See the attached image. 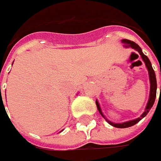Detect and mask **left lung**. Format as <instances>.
<instances>
[{"label": "left lung", "instance_id": "1", "mask_svg": "<svg viewBox=\"0 0 161 161\" xmlns=\"http://www.w3.org/2000/svg\"><path fill=\"white\" fill-rule=\"evenodd\" d=\"M122 42L125 45V47H132L133 49L134 50H136L138 53H140V55L142 56V58L143 60V62L145 63L146 67H147V70L149 71V77H150V83H151V90H150V97H149V101L147 103V106H146L145 108V111L142 113V114L138 117V118H136V119H134V120L132 121H128V122H125V123H122V124H115V123H113V122H111V121H108L105 116H104V114H103L102 111H101V108L99 107V104L98 102L96 100V105H97V108L98 109V111H99V113L100 114L102 115L103 117L106 119V120L108 121V123L109 125H113V126L116 127V128H127V127H130V126H133L134 125H136L138 122L142 120L143 117H145L147 114L149 113V111L151 110V108H152V106H153V104L155 102V98H156V94H157V80H156V75H155V72H154V70H153V68H152V64H151V62H150V60L149 58L146 56L144 53H142V48L136 44V43H134L133 41L131 40H128V39H123ZM160 75H161V72H160ZM160 90H161V86H160Z\"/></svg>", "mask_w": 161, "mask_h": 161}]
</instances>
